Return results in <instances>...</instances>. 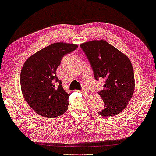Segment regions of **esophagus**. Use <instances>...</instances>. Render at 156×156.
<instances>
[{"label": "esophagus", "instance_id": "esophagus-1", "mask_svg": "<svg viewBox=\"0 0 156 156\" xmlns=\"http://www.w3.org/2000/svg\"><path fill=\"white\" fill-rule=\"evenodd\" d=\"M82 91H83V93L84 96L87 97V98H88V97L90 96V93H89V91L88 90L87 88H83Z\"/></svg>", "mask_w": 156, "mask_h": 156}]
</instances>
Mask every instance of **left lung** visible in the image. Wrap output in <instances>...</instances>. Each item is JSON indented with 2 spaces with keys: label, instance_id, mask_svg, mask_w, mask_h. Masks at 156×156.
<instances>
[{
  "label": "left lung",
  "instance_id": "left-lung-1",
  "mask_svg": "<svg viewBox=\"0 0 156 156\" xmlns=\"http://www.w3.org/2000/svg\"><path fill=\"white\" fill-rule=\"evenodd\" d=\"M93 68L96 80L104 79V89L99 95L104 108L99 114L113 117L128 105L135 90L134 72L129 57L104 40H94L80 45Z\"/></svg>",
  "mask_w": 156,
  "mask_h": 156
}]
</instances>
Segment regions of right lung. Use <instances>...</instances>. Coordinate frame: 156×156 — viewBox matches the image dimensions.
Listing matches in <instances>:
<instances>
[{"mask_svg":"<svg viewBox=\"0 0 156 156\" xmlns=\"http://www.w3.org/2000/svg\"><path fill=\"white\" fill-rule=\"evenodd\" d=\"M77 47L72 43H55L25 61L20 72V88L25 101L37 114L54 118L68 110L70 93L64 90L56 72L63 56Z\"/></svg>","mask_w":156,"mask_h":156,"instance_id":"add662e5","label":"right lung"}]
</instances>
